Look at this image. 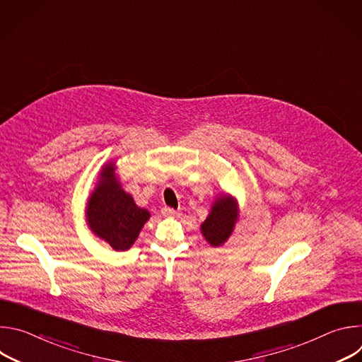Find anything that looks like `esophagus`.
Listing matches in <instances>:
<instances>
[{
	"label": "esophagus",
	"mask_w": 362,
	"mask_h": 362,
	"mask_svg": "<svg viewBox=\"0 0 362 362\" xmlns=\"http://www.w3.org/2000/svg\"><path fill=\"white\" fill-rule=\"evenodd\" d=\"M162 214H163L165 216H177V215H179V212L175 211V209H172V208H165V209L162 211Z\"/></svg>",
	"instance_id": "esophagus-1"
}]
</instances>
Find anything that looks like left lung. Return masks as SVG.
Instances as JSON below:
<instances>
[{"label": "left lung", "mask_w": 362, "mask_h": 362, "mask_svg": "<svg viewBox=\"0 0 362 362\" xmlns=\"http://www.w3.org/2000/svg\"><path fill=\"white\" fill-rule=\"evenodd\" d=\"M239 221V204L235 196L222 193L212 203L208 218L200 225V232L214 247H219L230 238Z\"/></svg>", "instance_id": "left-lung-1"}]
</instances>
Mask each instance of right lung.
Returning a JSON list of instances; mask_svg holds the SVG:
<instances>
[{"label": "right lung", "instance_id": "obj_1", "mask_svg": "<svg viewBox=\"0 0 362 362\" xmlns=\"http://www.w3.org/2000/svg\"><path fill=\"white\" fill-rule=\"evenodd\" d=\"M115 162L101 168L95 187L86 204V222L90 230L115 250H127L139 238L150 212L136 204L117 177Z\"/></svg>", "mask_w": 362, "mask_h": 362}]
</instances>
